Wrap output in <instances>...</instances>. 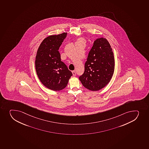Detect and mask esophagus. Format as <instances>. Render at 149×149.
<instances>
[{
    "instance_id": "obj_1",
    "label": "esophagus",
    "mask_w": 149,
    "mask_h": 149,
    "mask_svg": "<svg viewBox=\"0 0 149 149\" xmlns=\"http://www.w3.org/2000/svg\"><path fill=\"white\" fill-rule=\"evenodd\" d=\"M72 72V74H73V75L74 76H75L76 74V73L75 71H73Z\"/></svg>"
}]
</instances>
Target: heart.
<instances>
[{
    "instance_id": "heart-1",
    "label": "heart",
    "mask_w": 149,
    "mask_h": 149,
    "mask_svg": "<svg viewBox=\"0 0 149 149\" xmlns=\"http://www.w3.org/2000/svg\"><path fill=\"white\" fill-rule=\"evenodd\" d=\"M80 41H84V40H83V39L80 38V39H78V41H77V42H80Z\"/></svg>"
}]
</instances>
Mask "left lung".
<instances>
[{
  "label": "left lung",
  "instance_id": "1",
  "mask_svg": "<svg viewBox=\"0 0 149 149\" xmlns=\"http://www.w3.org/2000/svg\"><path fill=\"white\" fill-rule=\"evenodd\" d=\"M115 69V59L110 45L103 37L95 41L79 80L84 87L93 91L103 88L110 81Z\"/></svg>",
  "mask_w": 149,
  "mask_h": 149
}]
</instances>
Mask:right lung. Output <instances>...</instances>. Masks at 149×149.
Segmentation results:
<instances>
[{
	"instance_id": "add662e5",
	"label": "right lung",
	"mask_w": 149,
	"mask_h": 149,
	"mask_svg": "<svg viewBox=\"0 0 149 149\" xmlns=\"http://www.w3.org/2000/svg\"><path fill=\"white\" fill-rule=\"evenodd\" d=\"M67 33L52 35L43 40L36 55V73L42 84L53 91L66 87L72 72L61 60L59 47L65 38Z\"/></svg>"
}]
</instances>
